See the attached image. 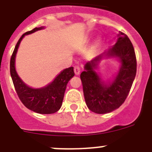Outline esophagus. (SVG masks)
Instances as JSON below:
<instances>
[{"label": "esophagus", "instance_id": "esophagus-1", "mask_svg": "<svg viewBox=\"0 0 152 152\" xmlns=\"http://www.w3.org/2000/svg\"><path fill=\"white\" fill-rule=\"evenodd\" d=\"M74 72L76 75H79V73H80V66L79 65H76L74 66Z\"/></svg>", "mask_w": 152, "mask_h": 152}]
</instances>
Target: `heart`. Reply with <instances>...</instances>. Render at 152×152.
<instances>
[{
  "label": "heart",
  "instance_id": "heart-1",
  "mask_svg": "<svg viewBox=\"0 0 152 152\" xmlns=\"http://www.w3.org/2000/svg\"><path fill=\"white\" fill-rule=\"evenodd\" d=\"M98 45H99V42H98V41H97V42H96L95 43H94V46H93V48H92V49H93V50H94V49H95L96 48H97V46H98Z\"/></svg>",
  "mask_w": 152,
  "mask_h": 152
}]
</instances>
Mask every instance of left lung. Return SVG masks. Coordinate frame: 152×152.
Returning <instances> with one entry per match:
<instances>
[{
  "instance_id": "1",
  "label": "left lung",
  "mask_w": 152,
  "mask_h": 152,
  "mask_svg": "<svg viewBox=\"0 0 152 152\" xmlns=\"http://www.w3.org/2000/svg\"><path fill=\"white\" fill-rule=\"evenodd\" d=\"M118 37L114 47L107 52V55L118 57L121 62V69L113 83L106 86L94 71L102 55L88 62L80 75L86 105L97 114L110 113L124 103L137 73V58L132 42L121 31Z\"/></svg>"
}]
</instances>
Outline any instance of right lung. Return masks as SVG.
Listing matches in <instances>:
<instances>
[{
	"label": "right lung",
	"mask_w": 152,
	"mask_h": 152,
	"mask_svg": "<svg viewBox=\"0 0 152 152\" xmlns=\"http://www.w3.org/2000/svg\"><path fill=\"white\" fill-rule=\"evenodd\" d=\"M42 28H35L22 34L17 42L10 58V75L18 98L27 108L39 114H52L61 107L66 84L75 75L73 67L65 69L51 84L46 87L34 89L27 86L17 75L15 69V58L19 43L25 35L35 32Z\"/></svg>",
	"instance_id": "add662e5"
}]
</instances>
